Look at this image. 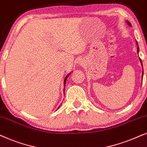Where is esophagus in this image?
<instances>
[{
    "instance_id": "obj_1",
    "label": "esophagus",
    "mask_w": 147,
    "mask_h": 147,
    "mask_svg": "<svg viewBox=\"0 0 147 147\" xmlns=\"http://www.w3.org/2000/svg\"><path fill=\"white\" fill-rule=\"evenodd\" d=\"M79 65H81V66H83V61L82 60H79Z\"/></svg>"
}]
</instances>
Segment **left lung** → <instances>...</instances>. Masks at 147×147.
<instances>
[{
    "instance_id": "8db88e82",
    "label": "left lung",
    "mask_w": 147,
    "mask_h": 147,
    "mask_svg": "<svg viewBox=\"0 0 147 147\" xmlns=\"http://www.w3.org/2000/svg\"><path fill=\"white\" fill-rule=\"evenodd\" d=\"M126 23H128V25H130V26H131V23H130V22H129V21H126ZM137 44V46H138V43H137V44ZM138 51H139V48H138V50H137V52H138ZM140 62H141V64L142 65V61H141V60H140ZM142 75H143V73H142ZM142 76H143V75H142Z\"/></svg>"
}]
</instances>
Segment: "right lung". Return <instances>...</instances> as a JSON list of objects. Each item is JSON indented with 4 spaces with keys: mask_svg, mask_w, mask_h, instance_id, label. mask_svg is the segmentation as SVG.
<instances>
[{
    "mask_svg": "<svg viewBox=\"0 0 147 147\" xmlns=\"http://www.w3.org/2000/svg\"><path fill=\"white\" fill-rule=\"evenodd\" d=\"M70 75V73H69V74H68L66 76V77H65V79H64V85H65V84H66V79H67V78L69 77V75Z\"/></svg>",
    "mask_w": 147,
    "mask_h": 147,
    "instance_id": "right-lung-1",
    "label": "right lung"
}]
</instances>
